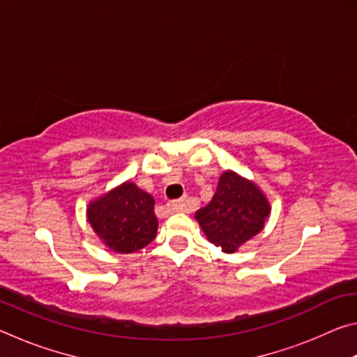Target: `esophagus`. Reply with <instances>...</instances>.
<instances>
[{
	"mask_svg": "<svg viewBox=\"0 0 357 357\" xmlns=\"http://www.w3.org/2000/svg\"><path fill=\"white\" fill-rule=\"evenodd\" d=\"M168 206H170L172 211L174 213H187L189 211V204H187L185 200H174L168 203Z\"/></svg>",
	"mask_w": 357,
	"mask_h": 357,
	"instance_id": "1",
	"label": "esophagus"
}]
</instances>
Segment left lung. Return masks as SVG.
I'll use <instances>...</instances> for the list:
<instances>
[{"label":"left lung","mask_w":357,"mask_h":357,"mask_svg":"<svg viewBox=\"0 0 357 357\" xmlns=\"http://www.w3.org/2000/svg\"><path fill=\"white\" fill-rule=\"evenodd\" d=\"M269 214L271 204L258 185L228 170L220 176L213 200L197 211L195 219L209 243L234 253L261 231Z\"/></svg>","instance_id":"left-lung-1"}]
</instances>
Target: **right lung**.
<instances>
[{
  "mask_svg": "<svg viewBox=\"0 0 357 357\" xmlns=\"http://www.w3.org/2000/svg\"><path fill=\"white\" fill-rule=\"evenodd\" d=\"M88 222L104 244L118 253L143 249L155 238L154 198L134 183H124L88 204Z\"/></svg>",
  "mask_w": 357,
  "mask_h": 357,
  "instance_id": "obj_1",
  "label": "right lung"
}]
</instances>
